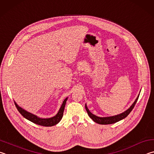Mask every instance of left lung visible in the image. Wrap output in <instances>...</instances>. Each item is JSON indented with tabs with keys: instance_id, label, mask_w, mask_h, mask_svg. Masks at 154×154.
<instances>
[{
	"instance_id": "obj_1",
	"label": "left lung",
	"mask_w": 154,
	"mask_h": 154,
	"mask_svg": "<svg viewBox=\"0 0 154 154\" xmlns=\"http://www.w3.org/2000/svg\"><path fill=\"white\" fill-rule=\"evenodd\" d=\"M139 95L137 96V97L135 99V101H134V103L131 105V107H129L128 109H126V111H125L122 113H121V114H120L112 116H108V117L97 116L92 114V113L89 111V109H88L87 107V104H85V108L88 113V115L89 116V117L95 122L99 124V125H110V124H114V123L117 122H118V121L122 120V119H124V118H125L126 116H127L130 114L131 112L134 108V106H135L137 101L139 99Z\"/></svg>"
}]
</instances>
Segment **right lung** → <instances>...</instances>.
<instances>
[{"mask_svg": "<svg viewBox=\"0 0 154 154\" xmlns=\"http://www.w3.org/2000/svg\"><path fill=\"white\" fill-rule=\"evenodd\" d=\"M67 100V97H66L63 100V103H62L60 109H59L57 114L55 116H54L53 117L48 118H40L38 116H37L36 115H34L30 112H27L26 110L23 109L22 107L19 106L15 101L14 102H15V106L17 107L18 111L20 112V114L22 115L24 118H26L27 120L31 121L32 122L38 125H40L43 126H53L54 125H56L57 124H58L59 122H60L62 117H63L65 106H66Z\"/></svg>", "mask_w": 154, "mask_h": 154, "instance_id": "1", "label": "right lung"}]
</instances>
